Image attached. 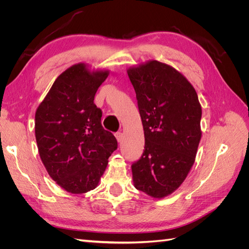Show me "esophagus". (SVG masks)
I'll use <instances>...</instances> for the list:
<instances>
[{
    "instance_id": "esophagus-1",
    "label": "esophagus",
    "mask_w": 249,
    "mask_h": 249,
    "mask_svg": "<svg viewBox=\"0 0 249 249\" xmlns=\"http://www.w3.org/2000/svg\"><path fill=\"white\" fill-rule=\"evenodd\" d=\"M115 137H116L117 141L120 143V142L123 141V138H124V136H123V133H122V132H117V133H115Z\"/></svg>"
}]
</instances>
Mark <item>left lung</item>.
Returning <instances> with one entry per match:
<instances>
[{"instance_id": "1", "label": "left lung", "mask_w": 249, "mask_h": 249, "mask_svg": "<svg viewBox=\"0 0 249 249\" xmlns=\"http://www.w3.org/2000/svg\"><path fill=\"white\" fill-rule=\"evenodd\" d=\"M144 131V150L133 163L136 189L155 198L175 192L195 161L201 107L191 83L170 65L150 60L127 70Z\"/></svg>"}]
</instances>
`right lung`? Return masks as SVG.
<instances>
[{"label":"right lung","mask_w":249,"mask_h":249,"mask_svg":"<svg viewBox=\"0 0 249 249\" xmlns=\"http://www.w3.org/2000/svg\"><path fill=\"white\" fill-rule=\"evenodd\" d=\"M108 71L71 66L56 79L35 113V137L50 177L67 192L86 193L99 185L117 140L103 127L94 95Z\"/></svg>","instance_id":"obj_1"}]
</instances>
